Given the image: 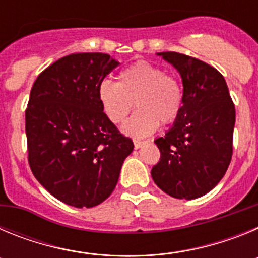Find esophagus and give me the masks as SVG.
<instances>
[{
  "instance_id": "obj_1",
  "label": "esophagus",
  "mask_w": 258,
  "mask_h": 258,
  "mask_svg": "<svg viewBox=\"0 0 258 258\" xmlns=\"http://www.w3.org/2000/svg\"><path fill=\"white\" fill-rule=\"evenodd\" d=\"M145 145H146V142H143V141H136V140H134V149H136V150L141 149V147H143Z\"/></svg>"
}]
</instances>
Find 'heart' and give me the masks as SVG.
<instances>
[{
  "label": "heart",
  "instance_id": "obj_1",
  "mask_svg": "<svg viewBox=\"0 0 258 258\" xmlns=\"http://www.w3.org/2000/svg\"><path fill=\"white\" fill-rule=\"evenodd\" d=\"M98 99L109 121L121 124L136 104L137 109L122 131L143 138L159 125L172 124L182 108V90L174 77L160 67L137 61L118 74L117 83L104 80L98 88Z\"/></svg>",
  "mask_w": 258,
  "mask_h": 258
}]
</instances>
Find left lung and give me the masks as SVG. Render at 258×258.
<instances>
[{
	"mask_svg": "<svg viewBox=\"0 0 258 258\" xmlns=\"http://www.w3.org/2000/svg\"><path fill=\"white\" fill-rule=\"evenodd\" d=\"M181 75L182 108L165 136L155 140L160 160L152 179L177 199H197L222 179L232 155L235 106L222 75L197 58L157 52Z\"/></svg>",
	"mask_w": 258,
	"mask_h": 258,
	"instance_id": "obj_1",
	"label": "left lung"
}]
</instances>
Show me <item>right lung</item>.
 I'll use <instances>...</instances> for the list:
<instances>
[{
    "mask_svg": "<svg viewBox=\"0 0 258 258\" xmlns=\"http://www.w3.org/2000/svg\"><path fill=\"white\" fill-rule=\"evenodd\" d=\"M117 66L108 54H71L42 71L31 89L29 166L52 197L68 206L92 208L104 202L134 149L98 99L99 84Z\"/></svg>",
    "mask_w": 258,
    "mask_h": 258,
    "instance_id": "obj_1",
    "label": "right lung"
}]
</instances>
